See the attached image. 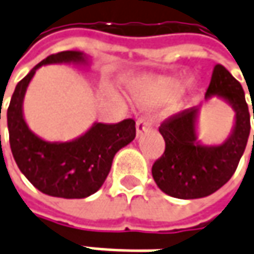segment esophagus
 Segmentation results:
<instances>
[{
	"label": "esophagus",
	"instance_id": "obj_1",
	"mask_svg": "<svg viewBox=\"0 0 254 254\" xmlns=\"http://www.w3.org/2000/svg\"><path fill=\"white\" fill-rule=\"evenodd\" d=\"M152 127V122L147 118H139L136 121V135H143L144 132H147Z\"/></svg>",
	"mask_w": 254,
	"mask_h": 254
}]
</instances>
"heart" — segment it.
<instances>
[{
	"instance_id": "obj_1",
	"label": "heart",
	"mask_w": 254,
	"mask_h": 254,
	"mask_svg": "<svg viewBox=\"0 0 254 254\" xmlns=\"http://www.w3.org/2000/svg\"><path fill=\"white\" fill-rule=\"evenodd\" d=\"M188 84V74L144 77L133 83V94L140 105L153 108L167 105L176 101L183 94Z\"/></svg>"
}]
</instances>
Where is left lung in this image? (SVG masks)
Wrapping results in <instances>:
<instances>
[{
	"label": "left lung",
	"mask_w": 254,
	"mask_h": 254,
	"mask_svg": "<svg viewBox=\"0 0 254 254\" xmlns=\"http://www.w3.org/2000/svg\"><path fill=\"white\" fill-rule=\"evenodd\" d=\"M212 97L228 102L235 111L233 129L223 143H199L198 107L171 117L159 127L166 149L154 162L152 174L157 187L170 197L194 199L214 194L231 180L246 149L250 133L249 107L241 83L222 64L214 67L206 90L205 100Z\"/></svg>",
	"instance_id": "8db88e82"
}]
</instances>
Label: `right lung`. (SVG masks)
Masks as SVG:
<instances>
[{
    "label": "right lung",
    "mask_w": 254,
    "mask_h": 254,
    "mask_svg": "<svg viewBox=\"0 0 254 254\" xmlns=\"http://www.w3.org/2000/svg\"><path fill=\"white\" fill-rule=\"evenodd\" d=\"M63 63L88 66L90 59L77 50L50 55L16 84L6 111L9 144L19 170L43 194L85 198L104 184L117 152L135 139V121L125 119L114 125L95 122L85 133L68 142H48L35 135L23 118L26 88L39 67Z\"/></svg>",
    "instance_id": "right-lung-1"
}]
</instances>
